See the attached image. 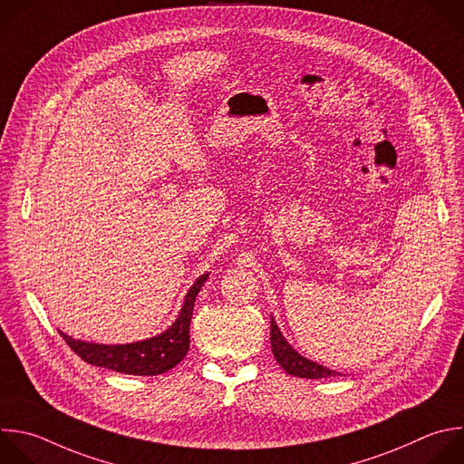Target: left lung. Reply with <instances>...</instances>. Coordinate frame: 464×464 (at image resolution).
Here are the masks:
<instances>
[{
	"instance_id": "obj_1",
	"label": "left lung",
	"mask_w": 464,
	"mask_h": 464,
	"mask_svg": "<svg viewBox=\"0 0 464 464\" xmlns=\"http://www.w3.org/2000/svg\"><path fill=\"white\" fill-rule=\"evenodd\" d=\"M271 350H273L276 362L289 375H295L300 379H326V377L341 375V372L330 370L328 366H323L319 362H314L310 359L302 357L280 334V328L276 326L273 317H271Z\"/></svg>"
}]
</instances>
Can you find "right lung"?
Here are the masks:
<instances>
[{"label": "right lung", "mask_w": 464, "mask_h": 464, "mask_svg": "<svg viewBox=\"0 0 464 464\" xmlns=\"http://www.w3.org/2000/svg\"><path fill=\"white\" fill-rule=\"evenodd\" d=\"M209 273L200 275L186 293L177 321L160 335L129 344H96L72 339L60 332L71 350L87 364L127 375H160L173 370L189 350V324L197 295Z\"/></svg>", "instance_id": "1"}]
</instances>
